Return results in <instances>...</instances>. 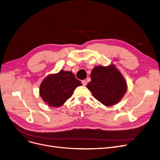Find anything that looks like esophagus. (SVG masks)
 <instances>
[{
    "mask_svg": "<svg viewBox=\"0 0 160 160\" xmlns=\"http://www.w3.org/2000/svg\"><path fill=\"white\" fill-rule=\"evenodd\" d=\"M82 85L84 86H86L87 85V82L86 80H82Z\"/></svg>",
    "mask_w": 160,
    "mask_h": 160,
    "instance_id": "esophagus-1",
    "label": "esophagus"
}]
</instances>
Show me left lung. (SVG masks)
<instances>
[{"mask_svg": "<svg viewBox=\"0 0 160 160\" xmlns=\"http://www.w3.org/2000/svg\"><path fill=\"white\" fill-rule=\"evenodd\" d=\"M91 82L87 88L102 105L110 107L119 102L126 94L128 84L121 72L111 63L95 66L91 72Z\"/></svg>", "mask_w": 160, "mask_h": 160, "instance_id": "8db88e82", "label": "left lung"}]
</instances>
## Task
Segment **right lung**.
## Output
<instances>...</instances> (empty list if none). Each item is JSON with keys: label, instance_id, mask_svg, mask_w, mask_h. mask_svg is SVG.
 Returning <instances> with one entry per match:
<instances>
[{"label": "right lung", "instance_id": "1", "mask_svg": "<svg viewBox=\"0 0 160 160\" xmlns=\"http://www.w3.org/2000/svg\"><path fill=\"white\" fill-rule=\"evenodd\" d=\"M82 85L72 72L61 70L58 73L48 74L42 80L39 94L48 106L59 107L72 95L74 90Z\"/></svg>", "mask_w": 160, "mask_h": 160}]
</instances>
